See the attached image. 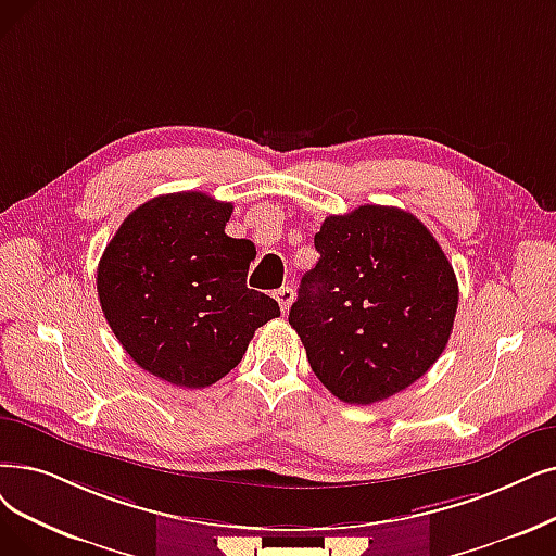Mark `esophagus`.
<instances>
[{
  "label": "esophagus",
  "mask_w": 556,
  "mask_h": 556,
  "mask_svg": "<svg viewBox=\"0 0 556 556\" xmlns=\"http://www.w3.org/2000/svg\"><path fill=\"white\" fill-rule=\"evenodd\" d=\"M275 300L279 302L281 311L286 313V311H288V306H291V304H293V300H295V291H293V288H291V286H281V288H279V291L275 293Z\"/></svg>",
  "instance_id": "esophagus-1"
}]
</instances>
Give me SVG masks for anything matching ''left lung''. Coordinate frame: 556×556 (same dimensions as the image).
Here are the masks:
<instances>
[{
  "instance_id": "8db88e82",
  "label": "left lung",
  "mask_w": 556,
  "mask_h": 556,
  "mask_svg": "<svg viewBox=\"0 0 556 556\" xmlns=\"http://www.w3.org/2000/svg\"><path fill=\"white\" fill-rule=\"evenodd\" d=\"M320 254L302 277L288 323L311 370L348 404H372L420 379L443 354L458 283L437 238L395 206L329 215Z\"/></svg>"
}]
</instances>
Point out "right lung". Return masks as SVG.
Instances as JSON below:
<instances>
[{
  "label": "right lung",
  "instance_id": "obj_1",
  "mask_svg": "<svg viewBox=\"0 0 556 556\" xmlns=\"http://www.w3.org/2000/svg\"><path fill=\"white\" fill-rule=\"evenodd\" d=\"M233 206L170 192L119 225L98 265V295L115 338L154 377L204 389L243 358L279 304L248 288L256 250L225 227Z\"/></svg>",
  "mask_w": 556,
  "mask_h": 556
}]
</instances>
